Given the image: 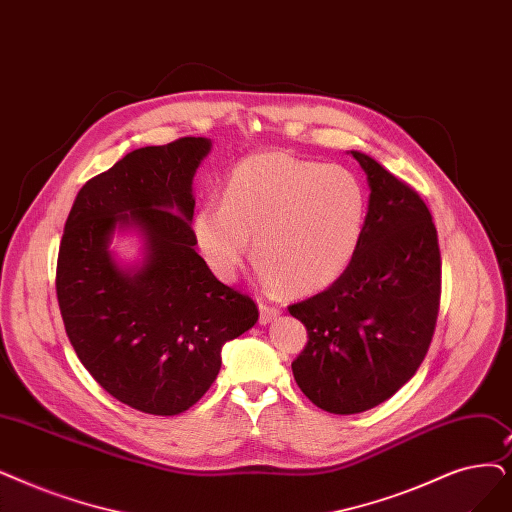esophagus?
<instances>
[{"label": "esophagus", "mask_w": 512, "mask_h": 512, "mask_svg": "<svg viewBox=\"0 0 512 512\" xmlns=\"http://www.w3.org/2000/svg\"><path fill=\"white\" fill-rule=\"evenodd\" d=\"M280 309L270 303H259V324H270L274 318H278Z\"/></svg>", "instance_id": "34e87169"}]
</instances>
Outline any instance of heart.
<instances>
[{
  "label": "heart",
  "mask_w": 512,
  "mask_h": 512,
  "mask_svg": "<svg viewBox=\"0 0 512 512\" xmlns=\"http://www.w3.org/2000/svg\"><path fill=\"white\" fill-rule=\"evenodd\" d=\"M366 221L368 192L358 173L274 150L242 159L228 175L224 203L198 209L192 232L217 278H236L255 236L261 280L305 295L341 278Z\"/></svg>",
  "instance_id": "b5f03b06"
}]
</instances>
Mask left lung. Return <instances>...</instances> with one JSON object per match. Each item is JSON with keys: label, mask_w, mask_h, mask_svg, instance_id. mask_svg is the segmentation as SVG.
<instances>
[{"label": "left lung", "mask_w": 512, "mask_h": 512, "mask_svg": "<svg viewBox=\"0 0 512 512\" xmlns=\"http://www.w3.org/2000/svg\"><path fill=\"white\" fill-rule=\"evenodd\" d=\"M349 154L370 188L362 244L332 286L288 307L307 328L295 381L330 414L370 410L412 379L431 345L441 291L427 205L368 154Z\"/></svg>", "instance_id": "obj_1"}]
</instances>
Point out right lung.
I'll return each mask as SVG.
<instances>
[{
    "label": "right lung",
    "instance_id": "add662e5",
    "mask_svg": "<svg viewBox=\"0 0 512 512\" xmlns=\"http://www.w3.org/2000/svg\"><path fill=\"white\" fill-rule=\"evenodd\" d=\"M209 152L207 138H180L125 154L79 190L60 242L56 295L77 358L104 391L154 416L194 406L221 347L259 318L194 249L192 180ZM117 231L141 236L140 262L116 259Z\"/></svg>",
    "mask_w": 512,
    "mask_h": 512
}]
</instances>
